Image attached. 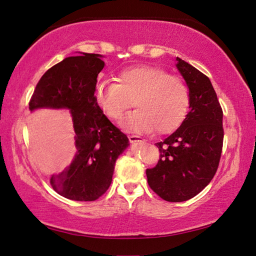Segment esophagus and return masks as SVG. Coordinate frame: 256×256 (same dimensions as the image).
Masks as SVG:
<instances>
[{
  "instance_id": "obj_1",
  "label": "esophagus",
  "mask_w": 256,
  "mask_h": 256,
  "mask_svg": "<svg viewBox=\"0 0 256 256\" xmlns=\"http://www.w3.org/2000/svg\"><path fill=\"white\" fill-rule=\"evenodd\" d=\"M128 140L130 143H138V142H143V140L140 138L138 135H128Z\"/></svg>"
}]
</instances>
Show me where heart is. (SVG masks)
<instances>
[{
    "instance_id": "1",
    "label": "heart",
    "mask_w": 256,
    "mask_h": 256,
    "mask_svg": "<svg viewBox=\"0 0 256 256\" xmlns=\"http://www.w3.org/2000/svg\"><path fill=\"white\" fill-rule=\"evenodd\" d=\"M118 82H101L96 102L106 116L118 121L128 108L136 106L122 126L134 132L165 135L175 131L186 118L190 92L186 82L165 69L140 64L122 70Z\"/></svg>"
}]
</instances>
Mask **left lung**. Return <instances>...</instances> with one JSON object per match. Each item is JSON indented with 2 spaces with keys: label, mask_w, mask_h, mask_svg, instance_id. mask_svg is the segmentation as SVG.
I'll return each mask as SVG.
<instances>
[{
  "label": "left lung",
  "mask_w": 256,
  "mask_h": 256,
  "mask_svg": "<svg viewBox=\"0 0 256 256\" xmlns=\"http://www.w3.org/2000/svg\"><path fill=\"white\" fill-rule=\"evenodd\" d=\"M190 92V111L179 128L155 145L156 166L146 170L148 186L162 199L182 202L194 197L218 170L224 146L222 108L210 79L177 57Z\"/></svg>",
  "instance_id": "8db88e82"
}]
</instances>
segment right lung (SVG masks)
Segmentation results:
<instances>
[{"instance_id":"add662e5","label":"right lung","mask_w":256,"mask_h":256,"mask_svg":"<svg viewBox=\"0 0 256 256\" xmlns=\"http://www.w3.org/2000/svg\"><path fill=\"white\" fill-rule=\"evenodd\" d=\"M104 67L101 55L64 58L42 74L30 110L66 108L74 131L76 155L72 164L50 179L52 189L64 198L94 201L110 187L114 165L128 146L126 135L114 126L96 102L98 74Z\"/></svg>"}]
</instances>
